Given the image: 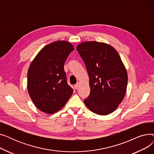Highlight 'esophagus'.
Segmentation results:
<instances>
[{"label":"esophagus","instance_id":"obj_1","mask_svg":"<svg viewBox=\"0 0 154 154\" xmlns=\"http://www.w3.org/2000/svg\"><path fill=\"white\" fill-rule=\"evenodd\" d=\"M79 82H77L76 84L74 85V87H75V89H77V88H79Z\"/></svg>","mask_w":154,"mask_h":154}]
</instances>
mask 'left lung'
Masks as SVG:
<instances>
[{
	"label": "left lung",
	"mask_w": 154,
	"mask_h": 154,
	"mask_svg": "<svg viewBox=\"0 0 154 154\" xmlns=\"http://www.w3.org/2000/svg\"><path fill=\"white\" fill-rule=\"evenodd\" d=\"M89 76L91 92L84 100L95 114L108 115L124 99L127 86V73L120 57L109 44L85 42L77 46Z\"/></svg>",
	"instance_id": "1"
}]
</instances>
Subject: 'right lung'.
Masks as SVG:
<instances>
[{
    "mask_svg": "<svg viewBox=\"0 0 154 154\" xmlns=\"http://www.w3.org/2000/svg\"><path fill=\"white\" fill-rule=\"evenodd\" d=\"M74 50L70 43L57 41L45 46L30 63L27 89L35 106L47 114L61 109L73 93L68 85L64 63Z\"/></svg>",
    "mask_w": 154,
    "mask_h": 154,
    "instance_id": "add662e5",
    "label": "right lung"
}]
</instances>
